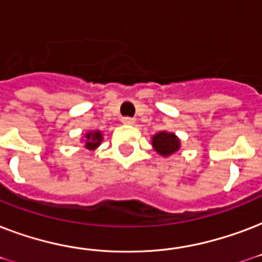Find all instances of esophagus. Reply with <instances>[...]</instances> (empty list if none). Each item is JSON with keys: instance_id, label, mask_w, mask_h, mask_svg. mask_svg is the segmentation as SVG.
<instances>
[{"instance_id": "1", "label": "esophagus", "mask_w": 262, "mask_h": 262, "mask_svg": "<svg viewBox=\"0 0 262 262\" xmlns=\"http://www.w3.org/2000/svg\"><path fill=\"white\" fill-rule=\"evenodd\" d=\"M122 123H125V125H135L136 119L135 118H130V117H123V118H122Z\"/></svg>"}]
</instances>
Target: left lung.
Listing matches in <instances>:
<instances>
[{
    "label": "left lung",
    "mask_w": 262,
    "mask_h": 262,
    "mask_svg": "<svg viewBox=\"0 0 262 262\" xmlns=\"http://www.w3.org/2000/svg\"><path fill=\"white\" fill-rule=\"evenodd\" d=\"M152 147L159 155L170 156L178 151L181 147V141L174 133L170 132H159L152 137Z\"/></svg>",
    "instance_id": "1"
}]
</instances>
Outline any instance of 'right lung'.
<instances>
[{
  "label": "right lung",
  "mask_w": 262,
  "mask_h": 262,
  "mask_svg": "<svg viewBox=\"0 0 262 262\" xmlns=\"http://www.w3.org/2000/svg\"><path fill=\"white\" fill-rule=\"evenodd\" d=\"M103 140L102 133L99 130H94V132H88L87 135H85V145L84 147L90 149V151H94L95 148H98L100 145Z\"/></svg>",
  "instance_id": "add662e5"
}]
</instances>
